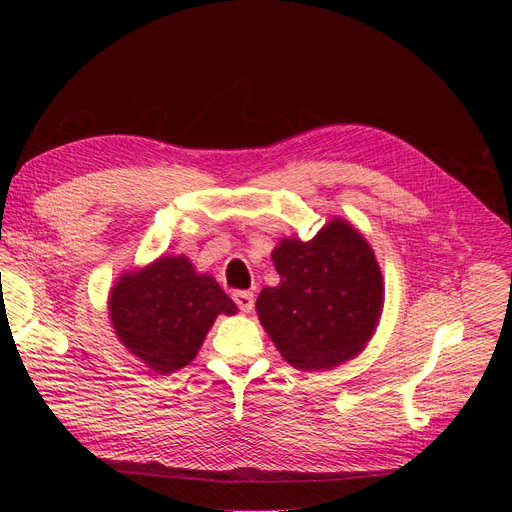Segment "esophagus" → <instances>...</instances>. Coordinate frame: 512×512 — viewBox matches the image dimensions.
<instances>
[{
	"instance_id": "34e87169",
	"label": "esophagus",
	"mask_w": 512,
	"mask_h": 512,
	"mask_svg": "<svg viewBox=\"0 0 512 512\" xmlns=\"http://www.w3.org/2000/svg\"><path fill=\"white\" fill-rule=\"evenodd\" d=\"M232 301L237 303V307L241 309V312H252L254 294L252 292H245V290H237L235 294H232Z\"/></svg>"
}]
</instances>
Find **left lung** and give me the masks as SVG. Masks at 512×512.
Masks as SVG:
<instances>
[{"label": "left lung", "mask_w": 512, "mask_h": 512, "mask_svg": "<svg viewBox=\"0 0 512 512\" xmlns=\"http://www.w3.org/2000/svg\"><path fill=\"white\" fill-rule=\"evenodd\" d=\"M271 256L280 284L260 290L256 312L284 359L320 371L359 354L384 303L380 265L361 232L333 218L314 239H282Z\"/></svg>", "instance_id": "obj_1"}]
</instances>
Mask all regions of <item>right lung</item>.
Wrapping results in <instances>:
<instances>
[{"label": "right lung", "instance_id": "right-lung-1", "mask_svg": "<svg viewBox=\"0 0 512 512\" xmlns=\"http://www.w3.org/2000/svg\"><path fill=\"white\" fill-rule=\"evenodd\" d=\"M108 314L123 346L158 374H173L194 361L213 320L237 314V305L185 256H162L119 277Z\"/></svg>", "mask_w": 512, "mask_h": 512}]
</instances>
